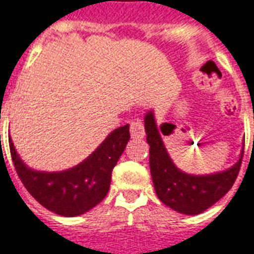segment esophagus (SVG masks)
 <instances>
[{
    "label": "esophagus",
    "instance_id": "34e87169",
    "mask_svg": "<svg viewBox=\"0 0 254 254\" xmlns=\"http://www.w3.org/2000/svg\"><path fill=\"white\" fill-rule=\"evenodd\" d=\"M130 134L134 139H141L145 137V127L141 119H134L130 123Z\"/></svg>",
    "mask_w": 254,
    "mask_h": 254
}]
</instances>
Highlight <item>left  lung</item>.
Wrapping results in <instances>:
<instances>
[{
    "instance_id": "obj_1",
    "label": "left lung",
    "mask_w": 254,
    "mask_h": 254,
    "mask_svg": "<svg viewBox=\"0 0 254 254\" xmlns=\"http://www.w3.org/2000/svg\"><path fill=\"white\" fill-rule=\"evenodd\" d=\"M145 130L150 145V172L158 198L166 206L187 215L203 213L230 190L240 171L243 154L235 166L218 174L194 176L180 171L163 145L154 115L145 116Z\"/></svg>"
}]
</instances>
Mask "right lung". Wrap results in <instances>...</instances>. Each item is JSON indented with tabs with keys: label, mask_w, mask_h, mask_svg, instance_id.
I'll list each match as a JSON object with an SVG mask.
<instances>
[{
	"label": "right lung",
	"mask_w": 254,
	"mask_h": 254,
	"mask_svg": "<svg viewBox=\"0 0 254 254\" xmlns=\"http://www.w3.org/2000/svg\"><path fill=\"white\" fill-rule=\"evenodd\" d=\"M130 138L129 125L113 130L87 159L63 172H38L27 168L9 139L18 177L41 206L63 216H77L102 202L111 185L113 167Z\"/></svg>",
	"instance_id": "obj_1"
}]
</instances>
